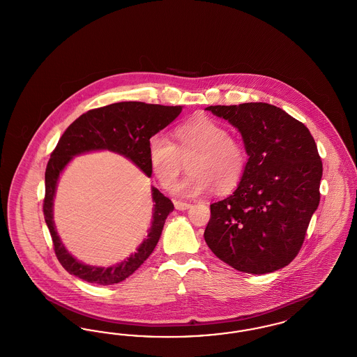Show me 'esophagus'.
I'll return each instance as SVG.
<instances>
[{
  "label": "esophagus",
  "instance_id": "34e87169",
  "mask_svg": "<svg viewBox=\"0 0 357 357\" xmlns=\"http://www.w3.org/2000/svg\"><path fill=\"white\" fill-rule=\"evenodd\" d=\"M174 204H175V208H178V210H186L188 207H191V204L182 202V201H174Z\"/></svg>",
  "mask_w": 357,
  "mask_h": 357
}]
</instances>
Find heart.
I'll list each match as a JSON object with an SVG mask.
<instances>
[{
    "mask_svg": "<svg viewBox=\"0 0 357 357\" xmlns=\"http://www.w3.org/2000/svg\"><path fill=\"white\" fill-rule=\"evenodd\" d=\"M174 136L175 143L160 132L149 139L150 167L163 186L175 182L188 158V175L172 188L178 195H201L213 186L229 191L242 181L249 153L226 126L198 118L178 126Z\"/></svg>",
    "mask_w": 357,
    "mask_h": 357,
    "instance_id": "obj_1",
    "label": "heart"
}]
</instances>
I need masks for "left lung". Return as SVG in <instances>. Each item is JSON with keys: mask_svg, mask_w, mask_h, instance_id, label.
<instances>
[{"mask_svg": "<svg viewBox=\"0 0 357 357\" xmlns=\"http://www.w3.org/2000/svg\"><path fill=\"white\" fill-rule=\"evenodd\" d=\"M237 127L249 165L237 190L210 204L204 241L239 272L278 271L298 255L320 204L323 162L305 126L268 102L210 105Z\"/></svg>", "mask_w": 357, "mask_h": 357, "instance_id": "left-lung-1", "label": "left lung"}]
</instances>
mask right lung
<instances>
[{
	"label": "right lung",
	"mask_w": 357,
	"mask_h": 357,
	"mask_svg": "<svg viewBox=\"0 0 357 357\" xmlns=\"http://www.w3.org/2000/svg\"><path fill=\"white\" fill-rule=\"evenodd\" d=\"M182 111L181 105H160L143 102H114L89 109L75 120L60 137L45 170V197L43 211L51 233L54 255L67 272L98 285H114L128 278L151 255L160 238L167 215L174 204L158 188L153 187V218L147 238L135 255L109 268L89 266L69 255L57 236L53 222V197L60 172L72 156L95 150H111L131 159L136 166L151 176L149 162V139L167 127Z\"/></svg>",
	"instance_id": "right-lung-1"
}]
</instances>
